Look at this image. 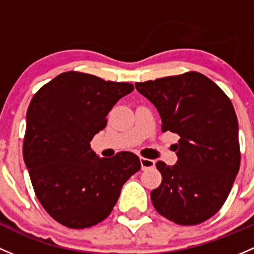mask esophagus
I'll list each match as a JSON object with an SVG mask.
<instances>
[{
    "label": "esophagus",
    "instance_id": "obj_1",
    "mask_svg": "<svg viewBox=\"0 0 254 254\" xmlns=\"http://www.w3.org/2000/svg\"><path fill=\"white\" fill-rule=\"evenodd\" d=\"M140 165H142V169H150V167L155 166V161L151 160V159H146V158H140Z\"/></svg>",
    "mask_w": 254,
    "mask_h": 254
}]
</instances>
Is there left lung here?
<instances>
[{
    "mask_svg": "<svg viewBox=\"0 0 254 254\" xmlns=\"http://www.w3.org/2000/svg\"><path fill=\"white\" fill-rule=\"evenodd\" d=\"M158 109L161 130L180 135L177 163H156L163 181L151 190L154 208L179 225L215 215L240 169L239 122L229 96L198 72L135 83Z\"/></svg>",
    "mask_w": 254,
    "mask_h": 254,
    "instance_id": "1",
    "label": "left lung"
}]
</instances>
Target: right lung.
<instances>
[{
	"label": "right lung",
	"instance_id": "add662e5",
	"mask_svg": "<svg viewBox=\"0 0 254 254\" xmlns=\"http://www.w3.org/2000/svg\"><path fill=\"white\" fill-rule=\"evenodd\" d=\"M134 89L88 73H61L41 87L27 111L23 158L35 194L48 214L69 229L106 219L122 186L140 169L130 151L99 158L90 142L109 111Z\"/></svg>",
	"mask_w": 254,
	"mask_h": 254
}]
</instances>
